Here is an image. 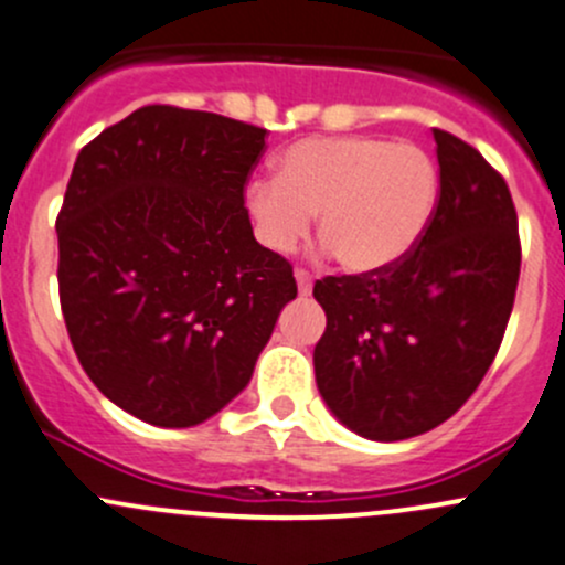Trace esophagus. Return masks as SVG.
Here are the masks:
<instances>
[{"instance_id":"esophagus-1","label":"esophagus","mask_w":565,"mask_h":565,"mask_svg":"<svg viewBox=\"0 0 565 565\" xmlns=\"http://www.w3.org/2000/svg\"><path fill=\"white\" fill-rule=\"evenodd\" d=\"M295 278H298V289L300 295H311L313 287V276L306 270V267H295Z\"/></svg>"}]
</instances>
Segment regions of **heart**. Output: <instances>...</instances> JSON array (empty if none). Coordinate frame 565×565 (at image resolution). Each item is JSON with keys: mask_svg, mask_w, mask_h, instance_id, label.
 Wrapping results in <instances>:
<instances>
[{"mask_svg": "<svg viewBox=\"0 0 565 565\" xmlns=\"http://www.w3.org/2000/svg\"><path fill=\"white\" fill-rule=\"evenodd\" d=\"M259 241L292 252L319 213V241L349 273L401 263L430 224L438 168L425 148L367 135L298 140L278 157V178L246 189Z\"/></svg>", "mask_w": 565, "mask_h": 565, "instance_id": "obj_1", "label": "heart"}]
</instances>
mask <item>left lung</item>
Instances as JSON below:
<instances>
[{"label": "left lung", "mask_w": 565, "mask_h": 565, "mask_svg": "<svg viewBox=\"0 0 565 565\" xmlns=\"http://www.w3.org/2000/svg\"><path fill=\"white\" fill-rule=\"evenodd\" d=\"M438 203L401 263L324 276L317 387L349 430L403 441L449 419L495 360L520 281L518 211L503 175L433 129Z\"/></svg>", "instance_id": "1"}]
</instances>
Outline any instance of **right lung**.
I'll list each match as a JSON object with an SVG mask.
<instances>
[{"label":"right lung","mask_w":565,"mask_h":565,"mask_svg":"<svg viewBox=\"0 0 565 565\" xmlns=\"http://www.w3.org/2000/svg\"><path fill=\"white\" fill-rule=\"evenodd\" d=\"M267 129L146 105L81 148L56 216L58 300L83 371L132 417L192 427L248 384L292 265L246 186Z\"/></svg>","instance_id":"obj_1"}]
</instances>
